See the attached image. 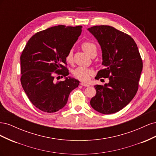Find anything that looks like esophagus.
<instances>
[{
	"mask_svg": "<svg viewBox=\"0 0 156 156\" xmlns=\"http://www.w3.org/2000/svg\"><path fill=\"white\" fill-rule=\"evenodd\" d=\"M81 85L84 86V87H89L90 84H87V83H85L81 82Z\"/></svg>",
	"mask_w": 156,
	"mask_h": 156,
	"instance_id": "esophagus-1",
	"label": "esophagus"
}]
</instances>
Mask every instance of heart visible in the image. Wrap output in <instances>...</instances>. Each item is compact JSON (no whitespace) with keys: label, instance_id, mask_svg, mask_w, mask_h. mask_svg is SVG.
<instances>
[{"label":"heart","instance_id":"obj_1","mask_svg":"<svg viewBox=\"0 0 156 156\" xmlns=\"http://www.w3.org/2000/svg\"><path fill=\"white\" fill-rule=\"evenodd\" d=\"M81 48L83 50L90 56L96 55L97 53V47L96 44L92 41H87L83 42L81 45ZM66 60L69 63L72 62L73 51L72 50L68 53ZM92 74L93 71L91 69L84 67H78L75 69L73 72V75L75 78L83 81H87Z\"/></svg>","mask_w":156,"mask_h":156}]
</instances>
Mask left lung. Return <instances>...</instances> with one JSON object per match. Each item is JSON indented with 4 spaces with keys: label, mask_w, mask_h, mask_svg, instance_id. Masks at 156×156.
Listing matches in <instances>:
<instances>
[{
    "label": "left lung",
    "mask_w": 156,
    "mask_h": 156,
    "mask_svg": "<svg viewBox=\"0 0 156 156\" xmlns=\"http://www.w3.org/2000/svg\"><path fill=\"white\" fill-rule=\"evenodd\" d=\"M88 30L96 37L102 51V65L96 79L108 78L104 85L94 86L96 94L90 103L96 111L110 115L122 110L138 90L143 61L132 37L108 25L94 26Z\"/></svg>",
    "instance_id": "obj_1"
}]
</instances>
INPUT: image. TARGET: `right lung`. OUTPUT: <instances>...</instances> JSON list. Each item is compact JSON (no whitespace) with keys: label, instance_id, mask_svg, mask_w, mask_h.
Segmentation results:
<instances>
[{"label":"right lung","instance_id":"add662e5","mask_svg":"<svg viewBox=\"0 0 156 156\" xmlns=\"http://www.w3.org/2000/svg\"><path fill=\"white\" fill-rule=\"evenodd\" d=\"M82 32V26L58 25L36 33L21 55V83L30 102L45 112H55L66 104L70 92L79 86L70 77L66 57ZM65 77L56 82L54 75ZM60 77V76H59Z\"/></svg>","mask_w":156,"mask_h":156}]
</instances>
